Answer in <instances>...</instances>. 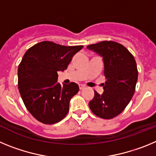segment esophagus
Segmentation results:
<instances>
[{
    "label": "esophagus",
    "instance_id": "1",
    "mask_svg": "<svg viewBox=\"0 0 156 156\" xmlns=\"http://www.w3.org/2000/svg\"><path fill=\"white\" fill-rule=\"evenodd\" d=\"M79 87H80V90H83V89H84L85 86H84V85H83V84H80Z\"/></svg>",
    "mask_w": 156,
    "mask_h": 156
}]
</instances>
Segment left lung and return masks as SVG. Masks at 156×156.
<instances>
[{"label":"left lung","instance_id":"8db88e82","mask_svg":"<svg viewBox=\"0 0 156 156\" xmlns=\"http://www.w3.org/2000/svg\"><path fill=\"white\" fill-rule=\"evenodd\" d=\"M87 48L103 58L106 81L102 83L104 92L94 96L89 107L94 115L110 119L122 112L131 100L135 91L138 72L132 54L115 41H105Z\"/></svg>","mask_w":156,"mask_h":156}]
</instances>
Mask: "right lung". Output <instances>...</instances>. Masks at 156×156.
Here are the masks:
<instances>
[{
  "mask_svg": "<svg viewBox=\"0 0 156 156\" xmlns=\"http://www.w3.org/2000/svg\"><path fill=\"white\" fill-rule=\"evenodd\" d=\"M42 41L29 48L18 69V87L27 110L44 124L64 119L69 101L79 91L74 82L61 85L58 72L64 71L75 54L83 48Z\"/></svg>",
  "mask_w": 156,
  "mask_h": 156,
  "instance_id": "1",
  "label": "right lung"
}]
</instances>
